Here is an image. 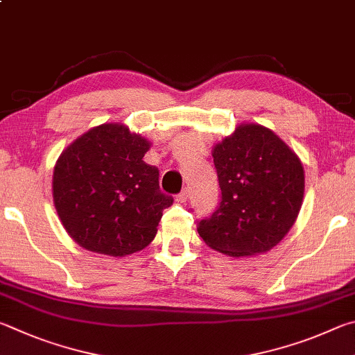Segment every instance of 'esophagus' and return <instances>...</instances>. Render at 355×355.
<instances>
[{
  "instance_id": "34e87169",
  "label": "esophagus",
  "mask_w": 355,
  "mask_h": 355,
  "mask_svg": "<svg viewBox=\"0 0 355 355\" xmlns=\"http://www.w3.org/2000/svg\"><path fill=\"white\" fill-rule=\"evenodd\" d=\"M187 200H189V190H187V189L182 190L181 193H179V195L176 196V201H178V202H187Z\"/></svg>"
}]
</instances>
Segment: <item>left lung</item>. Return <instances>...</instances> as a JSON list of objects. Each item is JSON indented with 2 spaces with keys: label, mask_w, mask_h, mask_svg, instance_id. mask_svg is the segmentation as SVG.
I'll use <instances>...</instances> for the list:
<instances>
[{
  "label": "left lung",
  "mask_w": 355,
  "mask_h": 355,
  "mask_svg": "<svg viewBox=\"0 0 355 355\" xmlns=\"http://www.w3.org/2000/svg\"><path fill=\"white\" fill-rule=\"evenodd\" d=\"M221 202L198 234L231 257L263 254L293 227L304 198L300 157L271 129L246 123L212 149Z\"/></svg>",
  "instance_id": "left-lung-1"
}]
</instances>
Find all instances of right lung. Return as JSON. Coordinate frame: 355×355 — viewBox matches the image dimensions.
Returning <instances> with one entry per match:
<instances>
[{"instance_id": "obj_1", "label": "right lung", "mask_w": 355, "mask_h": 355, "mask_svg": "<svg viewBox=\"0 0 355 355\" xmlns=\"http://www.w3.org/2000/svg\"><path fill=\"white\" fill-rule=\"evenodd\" d=\"M151 146L121 123L92 128L55 162L53 201L68 235L84 250L112 257L154 240L173 198L159 189V170L143 162Z\"/></svg>"}]
</instances>
